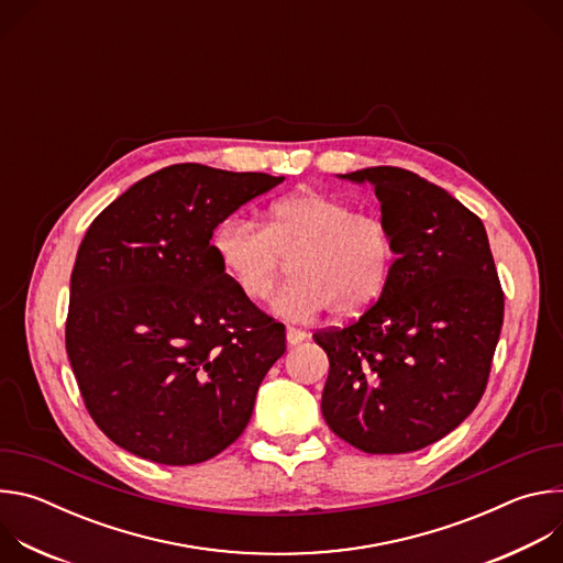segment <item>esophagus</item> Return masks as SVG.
Segmentation results:
<instances>
[{
	"label": "esophagus",
	"instance_id": "34e87169",
	"mask_svg": "<svg viewBox=\"0 0 563 563\" xmlns=\"http://www.w3.org/2000/svg\"><path fill=\"white\" fill-rule=\"evenodd\" d=\"M305 339H307V332H305V330L294 328V325H287V343H289V345H296V343H300V341H305Z\"/></svg>",
	"mask_w": 563,
	"mask_h": 563
}]
</instances>
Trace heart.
I'll return each mask as SVG.
<instances>
[{"label": "heart", "instance_id": "obj_1", "mask_svg": "<svg viewBox=\"0 0 563 563\" xmlns=\"http://www.w3.org/2000/svg\"><path fill=\"white\" fill-rule=\"evenodd\" d=\"M211 250L235 289L252 302L272 298L291 261L294 278L274 300L291 320L332 307L339 316L369 309L387 289L396 265V238L376 211H354L343 198L300 189L247 218L222 220Z\"/></svg>", "mask_w": 563, "mask_h": 563}]
</instances>
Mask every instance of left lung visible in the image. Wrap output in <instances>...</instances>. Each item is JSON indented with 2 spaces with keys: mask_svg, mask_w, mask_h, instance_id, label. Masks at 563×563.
<instances>
[{
  "mask_svg": "<svg viewBox=\"0 0 563 563\" xmlns=\"http://www.w3.org/2000/svg\"><path fill=\"white\" fill-rule=\"evenodd\" d=\"M369 180L396 238L383 296L345 328L316 330L330 374L320 410L367 454L421 450L476 408L504 325V289L486 227L445 189L398 169Z\"/></svg>",
  "mask_w": 563,
  "mask_h": 563,
  "instance_id": "obj_1",
  "label": "left lung"
}]
</instances>
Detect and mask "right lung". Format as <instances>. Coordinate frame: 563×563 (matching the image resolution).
<instances>
[{
  "instance_id": "add662e5",
  "label": "right lung",
  "mask_w": 563,
  "mask_h": 563,
  "mask_svg": "<svg viewBox=\"0 0 563 563\" xmlns=\"http://www.w3.org/2000/svg\"><path fill=\"white\" fill-rule=\"evenodd\" d=\"M283 180L172 165L91 222L70 274L66 354L91 419L126 452L194 465L245 432L285 325L224 276L211 235Z\"/></svg>"
}]
</instances>
